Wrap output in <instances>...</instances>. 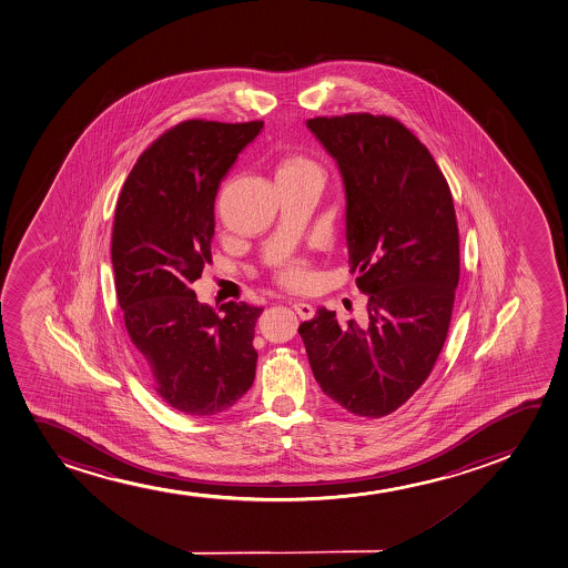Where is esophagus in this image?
<instances>
[{
    "mask_svg": "<svg viewBox=\"0 0 568 568\" xmlns=\"http://www.w3.org/2000/svg\"><path fill=\"white\" fill-rule=\"evenodd\" d=\"M293 307L294 312L301 315V320H312L315 315L314 306L306 304V302H294Z\"/></svg>",
    "mask_w": 568,
    "mask_h": 568,
    "instance_id": "obj_1",
    "label": "esophagus"
}]
</instances>
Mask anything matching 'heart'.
Here are the masks:
<instances>
[{"label": "heart", "instance_id": "obj_1", "mask_svg": "<svg viewBox=\"0 0 568 568\" xmlns=\"http://www.w3.org/2000/svg\"><path fill=\"white\" fill-rule=\"evenodd\" d=\"M314 163L306 158L291 155L281 163L280 173H302V171H314ZM281 280L288 285H302L307 280L306 264L302 261H288L281 270Z\"/></svg>", "mask_w": 568, "mask_h": 568}]
</instances>
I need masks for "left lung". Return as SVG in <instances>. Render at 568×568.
Masks as SVG:
<instances>
[{
  "instance_id": "8db88e82",
  "label": "left lung",
  "mask_w": 568,
  "mask_h": 568,
  "mask_svg": "<svg viewBox=\"0 0 568 568\" xmlns=\"http://www.w3.org/2000/svg\"><path fill=\"white\" fill-rule=\"evenodd\" d=\"M306 125L341 169L349 272L368 304L363 325L320 307L298 333L325 395L381 418L426 382L447 341L460 280L453 195L429 150L395 118Z\"/></svg>"
}]
</instances>
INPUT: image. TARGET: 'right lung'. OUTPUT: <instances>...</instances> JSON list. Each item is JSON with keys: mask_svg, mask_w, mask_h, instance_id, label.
I'll return each mask as SVG.
<instances>
[{"mask_svg": "<svg viewBox=\"0 0 568 568\" xmlns=\"http://www.w3.org/2000/svg\"><path fill=\"white\" fill-rule=\"evenodd\" d=\"M264 123L187 120L142 152L115 207V293L161 399L187 416L234 407L253 386L254 325L264 307L197 302L213 262L214 197Z\"/></svg>", "mask_w": 568, "mask_h": 568, "instance_id": "obj_1", "label": "right lung"}]
</instances>
